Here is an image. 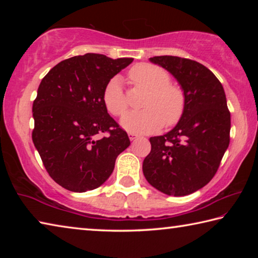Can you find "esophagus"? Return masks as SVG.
<instances>
[{"instance_id": "esophagus-1", "label": "esophagus", "mask_w": 258, "mask_h": 258, "mask_svg": "<svg viewBox=\"0 0 258 258\" xmlns=\"http://www.w3.org/2000/svg\"><path fill=\"white\" fill-rule=\"evenodd\" d=\"M128 138H130L131 141H134L135 139L139 138V135L135 134V133H128Z\"/></svg>"}]
</instances>
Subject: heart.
I'll return each instance as SVG.
<instances>
[{
	"instance_id": "1",
	"label": "heart",
	"mask_w": 258,
	"mask_h": 258,
	"mask_svg": "<svg viewBox=\"0 0 258 258\" xmlns=\"http://www.w3.org/2000/svg\"><path fill=\"white\" fill-rule=\"evenodd\" d=\"M135 86L148 91L141 111H133L121 119V126L131 133L146 134L158 131L166 124L173 126L184 112L185 95L176 84L169 83L171 76L163 67L152 63L135 64L128 72ZM102 100L107 110L116 117L123 116L128 102L123 92L119 77H112L104 86Z\"/></svg>"
}]
</instances>
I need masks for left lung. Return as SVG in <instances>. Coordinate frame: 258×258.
Here are the masks:
<instances>
[{"mask_svg":"<svg viewBox=\"0 0 258 258\" xmlns=\"http://www.w3.org/2000/svg\"><path fill=\"white\" fill-rule=\"evenodd\" d=\"M150 61L180 83L185 108L172 131L150 138L143 174L157 190L181 197L202 189L216 174L230 143V111L221 82L204 64L173 55Z\"/></svg>","mask_w":258,"mask_h":258,"instance_id":"left-lung-1","label":"left lung"}]
</instances>
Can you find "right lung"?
Here are the masks:
<instances>
[{"instance_id": "obj_1", "label": "right lung", "mask_w": 258, "mask_h": 258, "mask_svg": "<svg viewBox=\"0 0 258 258\" xmlns=\"http://www.w3.org/2000/svg\"><path fill=\"white\" fill-rule=\"evenodd\" d=\"M132 58L86 53L61 61L46 74L33 103L34 146L43 165L64 189H97L111 175L131 142L104 107V86ZM107 133L101 139L100 134Z\"/></svg>"}]
</instances>
